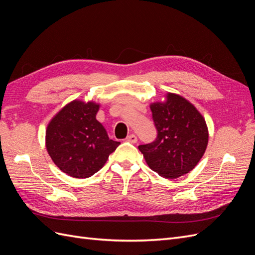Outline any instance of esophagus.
Segmentation results:
<instances>
[{
	"instance_id": "obj_1",
	"label": "esophagus",
	"mask_w": 255,
	"mask_h": 255,
	"mask_svg": "<svg viewBox=\"0 0 255 255\" xmlns=\"http://www.w3.org/2000/svg\"><path fill=\"white\" fill-rule=\"evenodd\" d=\"M127 141L132 142V143H136L137 142V136L134 134H130L127 137Z\"/></svg>"
}]
</instances>
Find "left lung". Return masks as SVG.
I'll return each mask as SVG.
<instances>
[{"label":"left lung","mask_w":255,"mask_h":255,"mask_svg":"<svg viewBox=\"0 0 255 255\" xmlns=\"http://www.w3.org/2000/svg\"><path fill=\"white\" fill-rule=\"evenodd\" d=\"M156 139L138 149L153 171L166 179L188 173L202 158L208 143L205 119L188 100L168 92L164 102L150 104Z\"/></svg>","instance_id":"obj_1"}]
</instances>
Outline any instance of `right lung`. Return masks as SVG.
I'll use <instances>...</instances> for the list:
<instances>
[{"instance_id":"add662e5","label":"right lung","mask_w":255,"mask_h":255,"mask_svg":"<svg viewBox=\"0 0 255 255\" xmlns=\"http://www.w3.org/2000/svg\"><path fill=\"white\" fill-rule=\"evenodd\" d=\"M100 104L73 100L49 122L45 146L61 171L76 179L94 175L120 144L97 119Z\"/></svg>"}]
</instances>
